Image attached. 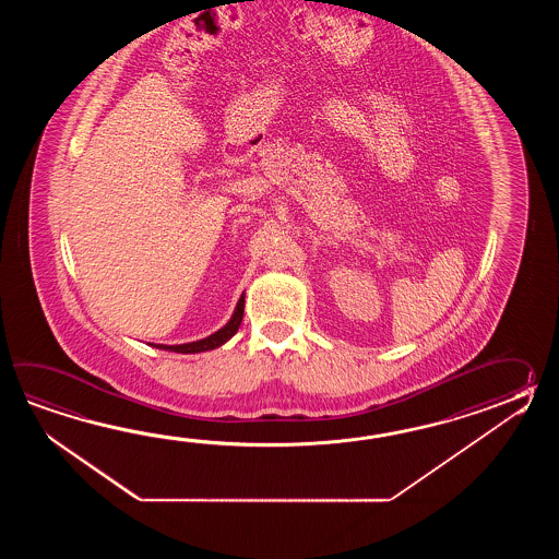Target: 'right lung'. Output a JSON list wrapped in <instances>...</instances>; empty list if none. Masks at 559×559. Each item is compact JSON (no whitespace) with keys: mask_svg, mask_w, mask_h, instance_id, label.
<instances>
[{"mask_svg":"<svg viewBox=\"0 0 559 559\" xmlns=\"http://www.w3.org/2000/svg\"><path fill=\"white\" fill-rule=\"evenodd\" d=\"M243 304H246V299L241 296L239 297L238 306H236V311H234V316H231V320L227 321L226 325H224L222 330H217V332L212 333L210 337H203L200 342H191V344H154V347L166 349V352H176V354H200V352H210V349H215V347L226 344L227 340H231V337L236 335V332H238L239 323L243 320Z\"/></svg>","mask_w":559,"mask_h":559,"instance_id":"obj_1","label":"right lung"}]
</instances>
